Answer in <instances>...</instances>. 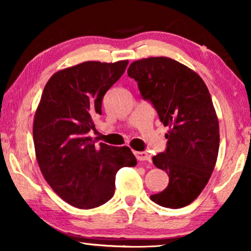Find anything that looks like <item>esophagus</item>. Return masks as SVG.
Instances as JSON below:
<instances>
[{
	"instance_id": "esophagus-1",
	"label": "esophagus",
	"mask_w": 251,
	"mask_h": 251,
	"mask_svg": "<svg viewBox=\"0 0 251 251\" xmlns=\"http://www.w3.org/2000/svg\"><path fill=\"white\" fill-rule=\"evenodd\" d=\"M133 154H135L136 159L138 161H150L151 160L150 154H147L145 152H133Z\"/></svg>"
}]
</instances>
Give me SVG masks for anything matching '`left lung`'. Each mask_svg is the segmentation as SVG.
Wrapping results in <instances>:
<instances>
[{
  "instance_id": "1",
  "label": "left lung",
  "mask_w": 251,
  "mask_h": 251,
  "mask_svg": "<svg viewBox=\"0 0 251 251\" xmlns=\"http://www.w3.org/2000/svg\"><path fill=\"white\" fill-rule=\"evenodd\" d=\"M128 75L169 126L166 151L153 156L169 184L151 200L166 208H183L200 195L217 161L219 126L207 85L195 72L167 57L133 61Z\"/></svg>"
}]
</instances>
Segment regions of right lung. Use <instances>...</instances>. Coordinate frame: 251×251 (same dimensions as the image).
Wrapping results in <instances>:
<instances>
[{
    "label": "right lung",
    "instance_id": "right-lung-1",
    "mask_svg": "<svg viewBox=\"0 0 251 251\" xmlns=\"http://www.w3.org/2000/svg\"><path fill=\"white\" fill-rule=\"evenodd\" d=\"M128 63L85 61L57 72L44 87L33 125L37 163L51 188L73 207L106 203L114 195L116 173L137 164L129 147L96 146L88 137L102 98Z\"/></svg>",
    "mask_w": 251,
    "mask_h": 251
}]
</instances>
